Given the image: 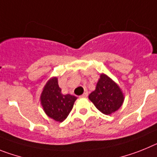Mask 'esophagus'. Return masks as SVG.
Listing matches in <instances>:
<instances>
[{
    "label": "esophagus",
    "instance_id": "1",
    "mask_svg": "<svg viewBox=\"0 0 157 157\" xmlns=\"http://www.w3.org/2000/svg\"><path fill=\"white\" fill-rule=\"evenodd\" d=\"M88 92H84V93H83V95H81V96H82V97H87V96H88Z\"/></svg>",
    "mask_w": 157,
    "mask_h": 157
}]
</instances>
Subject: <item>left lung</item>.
<instances>
[{
	"mask_svg": "<svg viewBox=\"0 0 157 157\" xmlns=\"http://www.w3.org/2000/svg\"><path fill=\"white\" fill-rule=\"evenodd\" d=\"M88 98L99 111L107 115L118 110L124 101L123 93L119 86L103 73L100 74L95 90Z\"/></svg>",
	"mask_w": 157,
	"mask_h": 157,
	"instance_id": "obj_1",
	"label": "left lung"
}]
</instances>
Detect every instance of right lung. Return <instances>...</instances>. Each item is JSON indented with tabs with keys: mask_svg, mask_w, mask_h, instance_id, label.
Instances as JSON below:
<instances>
[{
	"mask_svg": "<svg viewBox=\"0 0 157 157\" xmlns=\"http://www.w3.org/2000/svg\"><path fill=\"white\" fill-rule=\"evenodd\" d=\"M77 99L70 94L62 93L57 77H52L46 82L40 96L46 115L57 122H63L67 118Z\"/></svg>",
	"mask_w": 157,
	"mask_h": 157,
	"instance_id": "obj_1",
	"label": "right lung"
}]
</instances>
